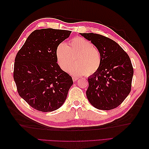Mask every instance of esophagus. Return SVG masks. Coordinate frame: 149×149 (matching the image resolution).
I'll list each match as a JSON object with an SVG mask.
<instances>
[{
	"label": "esophagus",
	"instance_id": "1",
	"mask_svg": "<svg viewBox=\"0 0 149 149\" xmlns=\"http://www.w3.org/2000/svg\"><path fill=\"white\" fill-rule=\"evenodd\" d=\"M72 79H73V81H77L79 79V78L77 77H76V76H73L72 77Z\"/></svg>",
	"mask_w": 149,
	"mask_h": 149
}]
</instances>
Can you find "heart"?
Returning <instances> with one entry per match:
<instances>
[{"instance_id":"1","label":"heart","mask_w":149,"mask_h":149,"mask_svg":"<svg viewBox=\"0 0 149 149\" xmlns=\"http://www.w3.org/2000/svg\"><path fill=\"white\" fill-rule=\"evenodd\" d=\"M56 56L63 70L74 76L95 74L102 63L100 52L89 41L82 37H75L66 44L61 43L56 47ZM76 57L77 63L70 66Z\"/></svg>"}]
</instances>
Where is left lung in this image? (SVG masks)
<instances>
[{
    "mask_svg": "<svg viewBox=\"0 0 149 149\" xmlns=\"http://www.w3.org/2000/svg\"><path fill=\"white\" fill-rule=\"evenodd\" d=\"M80 34L90 41L102 56L100 67L88 78V100L98 109L115 108L131 91L134 73L131 59L122 47L111 39L95 33Z\"/></svg>",
    "mask_w": 149,
    "mask_h": 149,
    "instance_id": "obj_1",
    "label": "left lung"
}]
</instances>
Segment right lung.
<instances>
[{"label": "right lung", "mask_w": 149, "mask_h": 149, "mask_svg": "<svg viewBox=\"0 0 149 149\" xmlns=\"http://www.w3.org/2000/svg\"><path fill=\"white\" fill-rule=\"evenodd\" d=\"M71 33L35 30L16 56L13 77L18 93L34 109L50 112L65 102L73 81L57 63L56 49Z\"/></svg>", "instance_id": "add662e5"}]
</instances>
